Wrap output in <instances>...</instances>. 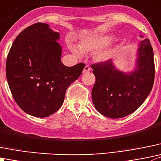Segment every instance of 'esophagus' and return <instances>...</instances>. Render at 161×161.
Masks as SVG:
<instances>
[{"mask_svg":"<svg viewBox=\"0 0 161 161\" xmlns=\"http://www.w3.org/2000/svg\"><path fill=\"white\" fill-rule=\"evenodd\" d=\"M90 70H91V68H90V66H88V65H86L85 68H84V69H83V73L89 72V71H90Z\"/></svg>","mask_w":161,"mask_h":161,"instance_id":"1","label":"esophagus"}]
</instances>
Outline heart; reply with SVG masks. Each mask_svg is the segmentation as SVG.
<instances>
[{"instance_id":"heart-1","label":"heart","mask_w":161,"mask_h":161,"mask_svg":"<svg viewBox=\"0 0 161 161\" xmlns=\"http://www.w3.org/2000/svg\"><path fill=\"white\" fill-rule=\"evenodd\" d=\"M112 35L108 34H103V35L92 36V37H86L81 41L79 48L82 52H89L100 49L101 47L107 46L108 43L112 41ZM73 51L78 55H80L81 53L75 48H73ZM111 56V51L101 50L97 53V58L100 60H105L108 59Z\"/></svg>"}]
</instances>
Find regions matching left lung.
Instances as JSON below:
<instances>
[{
    "label": "left lung",
    "mask_w": 161,
    "mask_h": 161,
    "mask_svg": "<svg viewBox=\"0 0 161 161\" xmlns=\"http://www.w3.org/2000/svg\"><path fill=\"white\" fill-rule=\"evenodd\" d=\"M91 68L96 78L92 90L93 104L100 113L109 118H122L137 110L153 86V50L148 38L140 43L137 68L133 72L118 71L112 60L93 64Z\"/></svg>",
    "instance_id": "1"
}]
</instances>
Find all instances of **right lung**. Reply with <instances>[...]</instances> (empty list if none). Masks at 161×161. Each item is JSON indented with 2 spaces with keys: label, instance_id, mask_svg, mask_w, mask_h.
<instances>
[{
  "label": "right lung",
  "instance_id": "add662e5",
  "mask_svg": "<svg viewBox=\"0 0 161 161\" xmlns=\"http://www.w3.org/2000/svg\"><path fill=\"white\" fill-rule=\"evenodd\" d=\"M60 34L37 23L19 33L6 61L11 93L20 108L36 117H47L63 104L68 87L81 75L85 64L66 67L60 60Z\"/></svg>",
  "mask_w": 161,
  "mask_h": 161
}]
</instances>
